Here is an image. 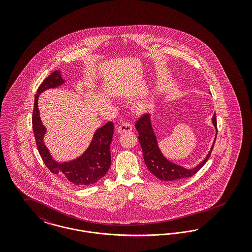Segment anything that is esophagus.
<instances>
[{"label": "esophagus", "instance_id": "obj_1", "mask_svg": "<svg viewBox=\"0 0 252 252\" xmlns=\"http://www.w3.org/2000/svg\"><path fill=\"white\" fill-rule=\"evenodd\" d=\"M132 130V125L128 122H125L121 124L118 127V132L119 133H124V132H129Z\"/></svg>", "mask_w": 252, "mask_h": 252}]
</instances>
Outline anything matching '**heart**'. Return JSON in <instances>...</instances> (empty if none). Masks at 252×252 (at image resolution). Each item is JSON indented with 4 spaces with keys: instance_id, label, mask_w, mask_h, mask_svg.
I'll use <instances>...</instances> for the list:
<instances>
[{
    "instance_id": "1",
    "label": "heart",
    "mask_w": 252,
    "mask_h": 252,
    "mask_svg": "<svg viewBox=\"0 0 252 252\" xmlns=\"http://www.w3.org/2000/svg\"><path fill=\"white\" fill-rule=\"evenodd\" d=\"M150 105H151V103H150L149 101L143 102V103H141V104H139V105L137 106V109L140 110V111H144V110H146V109H148V108H150Z\"/></svg>"
}]
</instances>
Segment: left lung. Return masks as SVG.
<instances>
[{
    "instance_id": "8db88e82",
    "label": "left lung",
    "mask_w": 252,
    "mask_h": 252,
    "mask_svg": "<svg viewBox=\"0 0 252 252\" xmlns=\"http://www.w3.org/2000/svg\"><path fill=\"white\" fill-rule=\"evenodd\" d=\"M213 123L216 126V135H217L216 113L214 114V117H213ZM135 127L139 132V142L143 149L145 165L155 177L160 180L175 181V180L190 178L194 174H196L206 163V161L209 159L216 143L215 141L211 151L209 152V154L207 155L206 158L201 163H199L196 167L193 168L192 170H188L170 162L162 156L161 152L158 149L156 136L152 129L151 121L148 114L146 113L142 114L136 122Z\"/></svg>"
}]
</instances>
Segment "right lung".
I'll list each match as a JSON object with an SVG mask.
<instances>
[{
	"label": "right lung",
	"mask_w": 252,
	"mask_h": 252,
	"mask_svg": "<svg viewBox=\"0 0 252 252\" xmlns=\"http://www.w3.org/2000/svg\"><path fill=\"white\" fill-rule=\"evenodd\" d=\"M63 82L60 71H55L43 80L36 91L32 115V126L36 147L43 162L52 174L60 175V177L65 178L77 186L94 184L96 181L102 179L107 174L111 164L110 144L114 133V124L112 122H108L99 128L96 131L88 150L80 158L71 162L60 164L53 160L49 154L48 149L42 141L43 135L45 134V127L39 117L37 109V96L43 91L58 87Z\"/></svg>",
	"instance_id": "add662e5"
}]
</instances>
